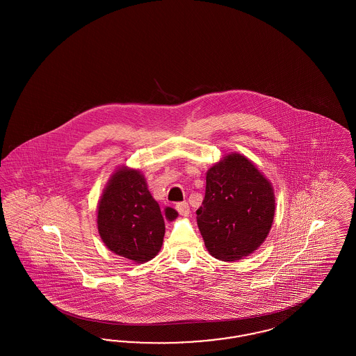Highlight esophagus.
Segmentation results:
<instances>
[{"label": "esophagus", "instance_id": "obj_1", "mask_svg": "<svg viewBox=\"0 0 356 356\" xmlns=\"http://www.w3.org/2000/svg\"><path fill=\"white\" fill-rule=\"evenodd\" d=\"M176 209H177V212L181 215V216H188L189 215V205L188 203H179L176 205Z\"/></svg>", "mask_w": 356, "mask_h": 356}]
</instances>
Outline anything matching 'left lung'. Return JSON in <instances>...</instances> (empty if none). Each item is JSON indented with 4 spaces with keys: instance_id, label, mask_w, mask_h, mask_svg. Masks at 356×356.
<instances>
[{
    "instance_id": "8db88e82",
    "label": "left lung",
    "mask_w": 356,
    "mask_h": 356,
    "mask_svg": "<svg viewBox=\"0 0 356 356\" xmlns=\"http://www.w3.org/2000/svg\"><path fill=\"white\" fill-rule=\"evenodd\" d=\"M202 207L196 211L205 248L221 261L254 252L275 216L271 181L240 153H229L207 170Z\"/></svg>"
}]
</instances>
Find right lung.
<instances>
[{
    "label": "right lung",
    "mask_w": 356,
    "mask_h": 356,
    "mask_svg": "<svg viewBox=\"0 0 356 356\" xmlns=\"http://www.w3.org/2000/svg\"><path fill=\"white\" fill-rule=\"evenodd\" d=\"M164 218L175 220L177 212L167 207L163 216L140 170H115L97 205V229L113 254L137 264L152 260L163 245Z\"/></svg>",
    "instance_id": "add662e5"
}]
</instances>
